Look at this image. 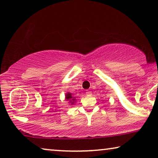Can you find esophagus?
Instances as JSON below:
<instances>
[{
	"mask_svg": "<svg viewBox=\"0 0 158 158\" xmlns=\"http://www.w3.org/2000/svg\"><path fill=\"white\" fill-rule=\"evenodd\" d=\"M86 95H88V96H91V95L92 94H91V92L90 91H86Z\"/></svg>",
	"mask_w": 158,
	"mask_h": 158,
	"instance_id": "34e87169",
	"label": "esophagus"
}]
</instances>
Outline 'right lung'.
I'll list each match as a JSON object with an SVG mask.
<instances>
[{
	"mask_svg": "<svg viewBox=\"0 0 158 158\" xmlns=\"http://www.w3.org/2000/svg\"><path fill=\"white\" fill-rule=\"evenodd\" d=\"M65 100L67 101H68V102L71 106H73L77 101L76 96H74L73 94H72L69 92H67L65 94Z\"/></svg>",
	"mask_w": 158,
	"mask_h": 158,
	"instance_id": "add662e5",
	"label": "right lung"
}]
</instances>
